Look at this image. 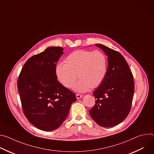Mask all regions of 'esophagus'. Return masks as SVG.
Listing matches in <instances>:
<instances>
[{
	"label": "esophagus",
	"instance_id": "obj_1",
	"mask_svg": "<svg viewBox=\"0 0 154 154\" xmlns=\"http://www.w3.org/2000/svg\"><path fill=\"white\" fill-rule=\"evenodd\" d=\"M83 95L82 94H76V97L77 99H80L81 97H82Z\"/></svg>",
	"mask_w": 154,
	"mask_h": 154
}]
</instances>
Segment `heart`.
I'll list each match as a JSON object with an SVG mask.
<instances>
[{"instance_id": "1", "label": "heart", "mask_w": 154, "mask_h": 154, "mask_svg": "<svg viewBox=\"0 0 154 154\" xmlns=\"http://www.w3.org/2000/svg\"><path fill=\"white\" fill-rule=\"evenodd\" d=\"M65 63L55 66L57 79L65 87L71 88L78 77L79 82L74 86L77 92H85L91 88L99 86L104 80L107 71V59L100 51L78 50L66 58Z\"/></svg>"}]
</instances>
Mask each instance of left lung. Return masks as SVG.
<instances>
[{
    "label": "left lung",
    "instance_id": "left-lung-1",
    "mask_svg": "<svg viewBox=\"0 0 154 154\" xmlns=\"http://www.w3.org/2000/svg\"><path fill=\"white\" fill-rule=\"evenodd\" d=\"M95 46L108 56V66L104 80L93 93L96 103L89 112L98 125L111 127L123 121L130 111L134 93V77L119 52L99 44Z\"/></svg>",
    "mask_w": 154,
    "mask_h": 154
}]
</instances>
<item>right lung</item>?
Instances as JSON below:
<instances>
[{
  "mask_svg": "<svg viewBox=\"0 0 154 154\" xmlns=\"http://www.w3.org/2000/svg\"><path fill=\"white\" fill-rule=\"evenodd\" d=\"M61 47H50L30 57L17 80L23 112L36 128L46 131L58 128L66 118L75 94L58 80L55 68L63 54Z\"/></svg>",
  "mask_w": 154,
  "mask_h": 154,
  "instance_id": "1",
  "label": "right lung"
}]
</instances>
